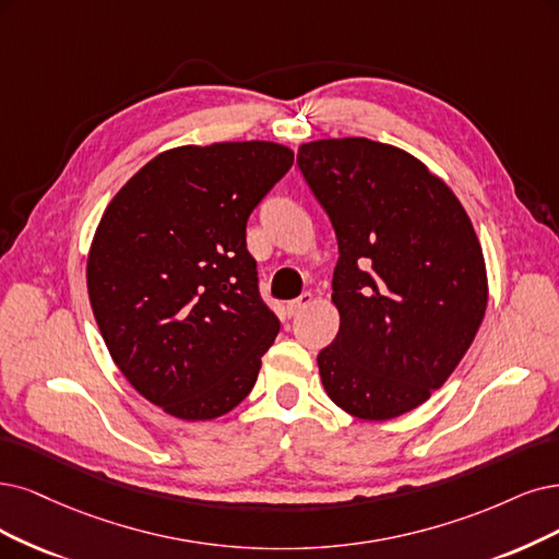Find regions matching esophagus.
<instances>
[{"mask_svg":"<svg viewBox=\"0 0 559 559\" xmlns=\"http://www.w3.org/2000/svg\"><path fill=\"white\" fill-rule=\"evenodd\" d=\"M313 301V295L311 293H301L297 299H293V301H287V316H297V313H301L304 308Z\"/></svg>","mask_w":559,"mask_h":559,"instance_id":"esophagus-1","label":"esophagus"}]
</instances>
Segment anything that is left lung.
Returning a JSON list of instances; mask_svg holds the SVG:
<instances>
[{"label": "left lung", "instance_id": "obj_1", "mask_svg": "<svg viewBox=\"0 0 559 559\" xmlns=\"http://www.w3.org/2000/svg\"><path fill=\"white\" fill-rule=\"evenodd\" d=\"M297 165L338 241L341 329L318 355L324 391L353 417H401L447 382L479 332L477 233L449 186L391 144L316 140Z\"/></svg>", "mask_w": 559, "mask_h": 559}]
</instances>
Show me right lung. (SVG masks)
Masks as SVG:
<instances>
[{
	"label": "right lung",
	"instance_id": "1",
	"mask_svg": "<svg viewBox=\"0 0 559 559\" xmlns=\"http://www.w3.org/2000/svg\"><path fill=\"white\" fill-rule=\"evenodd\" d=\"M293 163V150L264 140L168 150L96 227L87 290L100 336L138 394L177 419L237 407L278 334L246 221Z\"/></svg>",
	"mask_w": 559,
	"mask_h": 559
}]
</instances>
